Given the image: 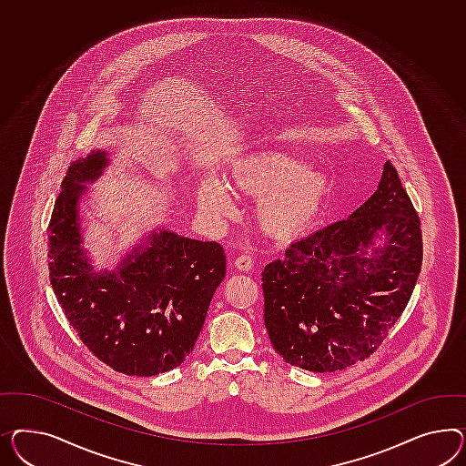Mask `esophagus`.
Returning a JSON list of instances; mask_svg holds the SVG:
<instances>
[{"mask_svg": "<svg viewBox=\"0 0 466 466\" xmlns=\"http://www.w3.org/2000/svg\"><path fill=\"white\" fill-rule=\"evenodd\" d=\"M252 256L251 254H240V256H238V259L234 261V266L238 268V269H240V271H249L252 268Z\"/></svg>", "mask_w": 466, "mask_h": 466, "instance_id": "obj_1", "label": "esophagus"}]
</instances>
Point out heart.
<instances>
[{
    "instance_id": "b5f03b06",
    "label": "heart",
    "mask_w": 466,
    "mask_h": 466,
    "mask_svg": "<svg viewBox=\"0 0 466 466\" xmlns=\"http://www.w3.org/2000/svg\"><path fill=\"white\" fill-rule=\"evenodd\" d=\"M232 189L258 201V220L268 234L291 238L314 222L328 198L329 177L317 167H305L300 157L283 151H259L240 159L228 171ZM200 207L208 215L232 212L228 187L205 179L198 189Z\"/></svg>"
}]
</instances>
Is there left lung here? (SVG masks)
Here are the masks:
<instances>
[{
	"label": "left lung",
	"mask_w": 466,
	"mask_h": 466,
	"mask_svg": "<svg viewBox=\"0 0 466 466\" xmlns=\"http://www.w3.org/2000/svg\"><path fill=\"white\" fill-rule=\"evenodd\" d=\"M380 233L386 246L366 258ZM422 265L414 205L390 161L351 217L289 246L263 271L265 326L285 363L315 373L365 361L410 300Z\"/></svg>",
	"instance_id": "8db88e82"
}]
</instances>
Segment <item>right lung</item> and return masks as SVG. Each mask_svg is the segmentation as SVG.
I'll list each match as a JSON object with an SVG mask.
<instances>
[{"mask_svg": "<svg viewBox=\"0 0 466 466\" xmlns=\"http://www.w3.org/2000/svg\"><path fill=\"white\" fill-rule=\"evenodd\" d=\"M106 152L69 166L47 227L49 277L66 319L105 365L154 377L181 365L200 336L215 289L226 278L218 242L154 232L118 271H93L81 251L77 200L100 177Z\"/></svg>", "mask_w": 466, "mask_h": 466, "instance_id": "add662e5", "label": "right lung"}]
</instances>
